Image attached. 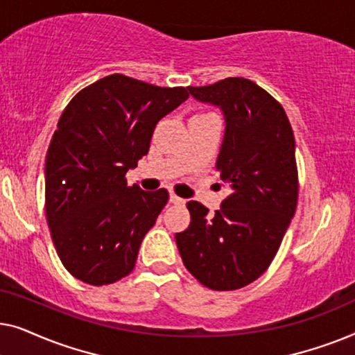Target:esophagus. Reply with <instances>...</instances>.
Listing matches in <instances>:
<instances>
[{
    "label": "esophagus",
    "instance_id": "esophagus-1",
    "mask_svg": "<svg viewBox=\"0 0 355 355\" xmlns=\"http://www.w3.org/2000/svg\"><path fill=\"white\" fill-rule=\"evenodd\" d=\"M169 202L178 203V205H181V203H186V200H184V198H181V197H178L176 193H171V196H169Z\"/></svg>",
    "mask_w": 355,
    "mask_h": 355
}]
</instances>
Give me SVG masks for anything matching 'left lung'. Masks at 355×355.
Listing matches in <instances>:
<instances>
[{"label": "left lung", "instance_id": "left-lung-1", "mask_svg": "<svg viewBox=\"0 0 355 355\" xmlns=\"http://www.w3.org/2000/svg\"><path fill=\"white\" fill-rule=\"evenodd\" d=\"M189 92L225 113L216 171L231 193L213 216L202 203L189 202L191 225L178 232L176 244L198 283L236 291L268 270L295 213L294 132L279 101L244 77L189 87Z\"/></svg>", "mask_w": 355, "mask_h": 355}]
</instances>
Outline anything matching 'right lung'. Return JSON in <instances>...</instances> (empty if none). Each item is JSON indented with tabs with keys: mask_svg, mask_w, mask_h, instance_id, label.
Wrapping results in <instances>:
<instances>
[{
	"mask_svg": "<svg viewBox=\"0 0 355 355\" xmlns=\"http://www.w3.org/2000/svg\"><path fill=\"white\" fill-rule=\"evenodd\" d=\"M187 98L184 87L111 74L62 111L46 153L45 211L56 254L74 278L106 286L134 270L169 193L130 187L125 173L148 153L158 121Z\"/></svg>",
	"mask_w": 355,
	"mask_h": 355,
	"instance_id": "obj_1",
	"label": "right lung"
}]
</instances>
